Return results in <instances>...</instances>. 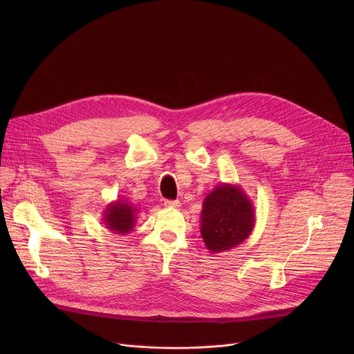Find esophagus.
Segmentation results:
<instances>
[{"label":"esophagus","instance_id":"1","mask_svg":"<svg viewBox=\"0 0 354 354\" xmlns=\"http://www.w3.org/2000/svg\"><path fill=\"white\" fill-rule=\"evenodd\" d=\"M164 205H165V207H169V209H178V207H180V201L179 200H165Z\"/></svg>","mask_w":354,"mask_h":354}]
</instances>
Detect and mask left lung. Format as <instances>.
I'll return each mask as SVG.
<instances>
[{
	"label": "left lung",
	"mask_w": 354,
	"mask_h": 354,
	"mask_svg": "<svg viewBox=\"0 0 354 354\" xmlns=\"http://www.w3.org/2000/svg\"><path fill=\"white\" fill-rule=\"evenodd\" d=\"M257 214L241 186L221 183L203 201L200 232L206 248L218 254L242 243L254 231Z\"/></svg>",
	"instance_id": "1"
}]
</instances>
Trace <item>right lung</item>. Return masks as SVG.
I'll return each instance as SVG.
<instances>
[{"instance_id":"obj_1","label":"right lung","mask_w":354,"mask_h":354,"mask_svg":"<svg viewBox=\"0 0 354 354\" xmlns=\"http://www.w3.org/2000/svg\"><path fill=\"white\" fill-rule=\"evenodd\" d=\"M137 206L124 198H118L104 210V224L115 234L126 235L133 231L137 221Z\"/></svg>"}]
</instances>
